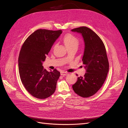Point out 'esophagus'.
Returning a JSON list of instances; mask_svg holds the SVG:
<instances>
[{"instance_id":"obj_1","label":"esophagus","mask_w":128,"mask_h":128,"mask_svg":"<svg viewBox=\"0 0 128 128\" xmlns=\"http://www.w3.org/2000/svg\"><path fill=\"white\" fill-rule=\"evenodd\" d=\"M68 74V72H64V71H62L61 72V75L62 76H66Z\"/></svg>"}]
</instances>
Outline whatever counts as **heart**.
Instances as JSON below:
<instances>
[{
  "instance_id": "heart-1",
  "label": "heart",
  "mask_w": 128,
  "mask_h": 128,
  "mask_svg": "<svg viewBox=\"0 0 128 128\" xmlns=\"http://www.w3.org/2000/svg\"><path fill=\"white\" fill-rule=\"evenodd\" d=\"M64 42L67 48L72 46H78L79 40L77 38L72 34H66L64 37Z\"/></svg>"
}]
</instances>
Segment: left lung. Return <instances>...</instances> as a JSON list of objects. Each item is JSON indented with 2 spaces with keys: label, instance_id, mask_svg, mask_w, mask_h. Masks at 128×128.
<instances>
[{
  "label": "left lung",
  "instance_id": "obj_1",
  "mask_svg": "<svg viewBox=\"0 0 128 128\" xmlns=\"http://www.w3.org/2000/svg\"><path fill=\"white\" fill-rule=\"evenodd\" d=\"M72 32L80 33L85 42L83 64L86 72L77 78L72 85L77 94L88 98L96 94L105 81L109 70L106 48L103 42L94 31L86 26L73 29Z\"/></svg>",
  "mask_w": 128,
  "mask_h": 128
}]
</instances>
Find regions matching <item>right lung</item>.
<instances>
[{
	"label": "right lung",
	"instance_id": "add662e5",
	"mask_svg": "<svg viewBox=\"0 0 128 128\" xmlns=\"http://www.w3.org/2000/svg\"><path fill=\"white\" fill-rule=\"evenodd\" d=\"M62 30L38 29L26 38L18 56V72L21 82L30 94L45 99L56 91L60 72L56 69L48 72L42 62Z\"/></svg>",
	"mask_w": 128,
	"mask_h": 128
}]
</instances>
